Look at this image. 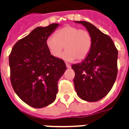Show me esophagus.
I'll list each match as a JSON object with an SVG mask.
<instances>
[{
    "label": "esophagus",
    "instance_id": "1",
    "mask_svg": "<svg viewBox=\"0 0 129 129\" xmlns=\"http://www.w3.org/2000/svg\"><path fill=\"white\" fill-rule=\"evenodd\" d=\"M66 66H67V68H71V64L69 63H66Z\"/></svg>",
    "mask_w": 129,
    "mask_h": 129
}]
</instances>
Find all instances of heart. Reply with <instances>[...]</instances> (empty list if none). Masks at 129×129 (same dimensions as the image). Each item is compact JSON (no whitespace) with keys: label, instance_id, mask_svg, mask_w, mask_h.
I'll return each mask as SVG.
<instances>
[{"label":"heart","instance_id":"obj_1","mask_svg":"<svg viewBox=\"0 0 129 129\" xmlns=\"http://www.w3.org/2000/svg\"><path fill=\"white\" fill-rule=\"evenodd\" d=\"M46 45L50 53L56 58H62L67 61H79L87 56L92 46V38L86 29H80L72 25H66L56 33L49 36Z\"/></svg>","mask_w":129,"mask_h":129}]
</instances>
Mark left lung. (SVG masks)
I'll return each mask as SVG.
<instances>
[{"label":"left lung","mask_w":129,"mask_h":129,"mask_svg":"<svg viewBox=\"0 0 129 129\" xmlns=\"http://www.w3.org/2000/svg\"><path fill=\"white\" fill-rule=\"evenodd\" d=\"M83 25L92 38V46L82 62L74 64L73 82L78 96L87 102H97L111 90L118 73V50L110 37L87 21Z\"/></svg>","instance_id":"1"}]
</instances>
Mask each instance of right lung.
<instances>
[{"label": "right lung", "mask_w": 129, "mask_h": 129, "mask_svg": "<svg viewBox=\"0 0 129 129\" xmlns=\"http://www.w3.org/2000/svg\"><path fill=\"white\" fill-rule=\"evenodd\" d=\"M58 26L35 28L15 43L9 54L10 79L15 92L31 107H46L55 100L58 81L67 69L63 60L52 55L47 38Z\"/></svg>", "instance_id": "add662e5"}]
</instances>
